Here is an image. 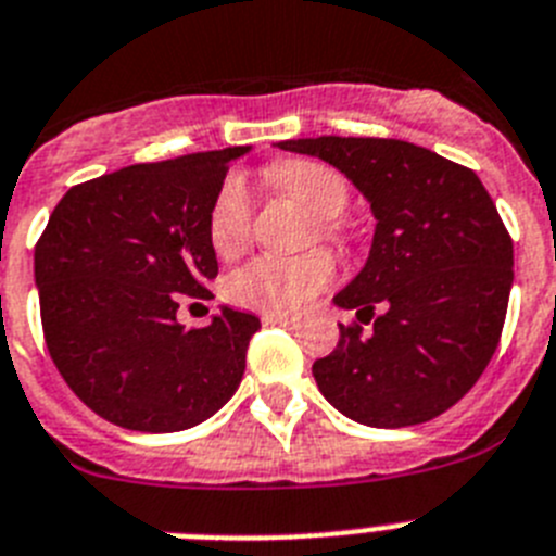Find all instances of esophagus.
Returning a JSON list of instances; mask_svg holds the SVG:
<instances>
[{"mask_svg": "<svg viewBox=\"0 0 556 556\" xmlns=\"http://www.w3.org/2000/svg\"><path fill=\"white\" fill-rule=\"evenodd\" d=\"M263 325H296V316H291V314H263Z\"/></svg>", "mask_w": 556, "mask_h": 556, "instance_id": "esophagus-1", "label": "esophagus"}]
</instances>
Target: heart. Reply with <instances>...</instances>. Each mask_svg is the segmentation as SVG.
<instances>
[{"instance_id": "b5f03b06", "label": "heart", "mask_w": 556, "mask_h": 556, "mask_svg": "<svg viewBox=\"0 0 556 556\" xmlns=\"http://www.w3.org/2000/svg\"><path fill=\"white\" fill-rule=\"evenodd\" d=\"M268 180L288 198L296 200L321 231L348 208V184L336 169L316 161H279L268 169ZM251 198L240 177L220 186L208 214V242L220 256L231 260L249 242ZM333 256L311 251L302 256H256L228 279V300L256 311H296L311 302L333 279Z\"/></svg>"}]
</instances>
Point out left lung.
Wrapping results in <instances>:
<instances>
[{
	"label": "left lung",
	"mask_w": 556,
	"mask_h": 556,
	"mask_svg": "<svg viewBox=\"0 0 556 556\" xmlns=\"http://www.w3.org/2000/svg\"><path fill=\"white\" fill-rule=\"evenodd\" d=\"M286 152L321 157L356 186L376 217L365 268L333 296L372 325H339L314 379L365 427L432 421L458 404L501 342L515 279L511 237L480 177L393 138H296Z\"/></svg>",
	"instance_id": "obj_1"
}]
</instances>
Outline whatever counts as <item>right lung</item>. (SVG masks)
<instances>
[{"instance_id":"right-lung-1","label":"right lung","mask_w":556,"mask_h":556,"mask_svg":"<svg viewBox=\"0 0 556 556\" xmlns=\"http://www.w3.org/2000/svg\"><path fill=\"white\" fill-rule=\"evenodd\" d=\"M249 147L138 163L78 184L36 242L33 270L50 358L96 415L135 432H180L237 393L260 319L223 305L177 325L180 296L212 300L208 214Z\"/></svg>"}]
</instances>
